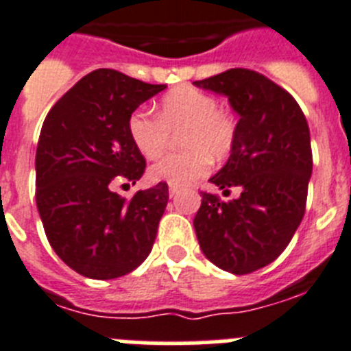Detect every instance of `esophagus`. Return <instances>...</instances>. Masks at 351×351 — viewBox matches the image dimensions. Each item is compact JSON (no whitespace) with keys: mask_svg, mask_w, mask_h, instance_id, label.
<instances>
[{"mask_svg":"<svg viewBox=\"0 0 351 351\" xmlns=\"http://www.w3.org/2000/svg\"><path fill=\"white\" fill-rule=\"evenodd\" d=\"M176 194H178V187H173V185H171V187H169V196H171V198H173V196H176Z\"/></svg>","mask_w":351,"mask_h":351,"instance_id":"obj_1","label":"esophagus"}]
</instances>
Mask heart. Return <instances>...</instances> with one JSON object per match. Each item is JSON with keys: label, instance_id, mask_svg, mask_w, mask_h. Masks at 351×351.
Wrapping results in <instances>:
<instances>
[{"label": "heart", "instance_id": "1", "mask_svg": "<svg viewBox=\"0 0 351 351\" xmlns=\"http://www.w3.org/2000/svg\"><path fill=\"white\" fill-rule=\"evenodd\" d=\"M128 137L144 158H157L167 149L169 134H178L182 153L155 162L148 171L152 182L187 187L207 175L212 160L228 157L237 139L234 114L219 107L212 94L194 87L167 93L157 107V117L135 110L128 117Z\"/></svg>", "mask_w": 351, "mask_h": 351}]
</instances>
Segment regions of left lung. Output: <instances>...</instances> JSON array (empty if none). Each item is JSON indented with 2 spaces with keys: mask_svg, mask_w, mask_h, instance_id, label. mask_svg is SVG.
<instances>
[{
  "mask_svg": "<svg viewBox=\"0 0 351 351\" xmlns=\"http://www.w3.org/2000/svg\"><path fill=\"white\" fill-rule=\"evenodd\" d=\"M194 85L228 96L239 114L230 158L210 182L225 194L241 189L232 202L202 193L194 230L212 264L248 275L287 248L303 219L312 173L307 119L287 90L257 71L235 67Z\"/></svg>",
  "mask_w": 351,
  "mask_h": 351,
  "instance_id": "8db88e82",
  "label": "left lung"
}]
</instances>
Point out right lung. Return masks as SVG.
<instances>
[{"label": "right lung", "instance_id": "1", "mask_svg": "<svg viewBox=\"0 0 351 351\" xmlns=\"http://www.w3.org/2000/svg\"><path fill=\"white\" fill-rule=\"evenodd\" d=\"M166 89L116 69L76 82L44 119L35 155V199L51 248L71 269L110 280L141 266L157 237L169 189L137 191L125 202L112 187L139 180L146 160L128 137V117Z\"/></svg>", "mask_w": 351, "mask_h": 351}]
</instances>
